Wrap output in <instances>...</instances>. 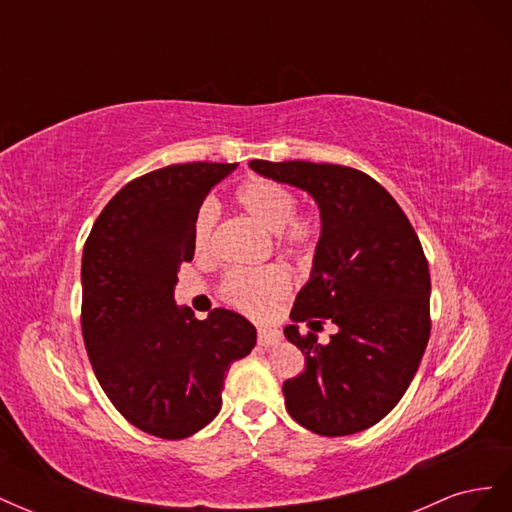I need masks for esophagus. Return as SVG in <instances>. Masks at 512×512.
<instances>
[{"instance_id":"34e87169","label":"esophagus","mask_w":512,"mask_h":512,"mask_svg":"<svg viewBox=\"0 0 512 512\" xmlns=\"http://www.w3.org/2000/svg\"><path fill=\"white\" fill-rule=\"evenodd\" d=\"M280 342H282V331L269 329V327H260L258 329V344L260 346L269 348V346H275V344H280Z\"/></svg>"}]
</instances>
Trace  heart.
Returning a JSON list of instances; mask_svg holds the SVG:
<instances>
[{
    "label": "heart",
    "instance_id": "obj_1",
    "mask_svg": "<svg viewBox=\"0 0 512 512\" xmlns=\"http://www.w3.org/2000/svg\"><path fill=\"white\" fill-rule=\"evenodd\" d=\"M237 205L265 230L275 232L277 241L290 252L305 254L316 243V220L312 215L294 213V194L286 185L267 177H250L237 188ZM218 207L205 203L194 222V252L207 254L213 239ZM290 290V273L284 267L237 269L222 284L224 299L245 314L260 316Z\"/></svg>",
    "mask_w": 512,
    "mask_h": 512
}]
</instances>
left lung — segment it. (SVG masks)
Returning a JSON list of instances; mask_svg holds the SVG:
<instances>
[{"label": "left lung", "instance_id": "left-lung-1", "mask_svg": "<svg viewBox=\"0 0 512 512\" xmlns=\"http://www.w3.org/2000/svg\"><path fill=\"white\" fill-rule=\"evenodd\" d=\"M254 173L314 198L320 237L292 322L331 320L337 333L288 324L305 371L284 382L286 410L320 436H350L389 414L404 397L429 339V267L406 213L378 181L348 166L252 160Z\"/></svg>", "mask_w": 512, "mask_h": 512}]
</instances>
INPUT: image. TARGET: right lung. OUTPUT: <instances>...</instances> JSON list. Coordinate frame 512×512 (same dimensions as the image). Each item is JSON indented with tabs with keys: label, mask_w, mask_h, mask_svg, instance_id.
Wrapping results in <instances>:
<instances>
[{
	"label": "right lung",
	"mask_w": 512,
	"mask_h": 512,
	"mask_svg": "<svg viewBox=\"0 0 512 512\" xmlns=\"http://www.w3.org/2000/svg\"><path fill=\"white\" fill-rule=\"evenodd\" d=\"M237 164H173L119 190L83 250V339L113 406L151 436L183 440L222 408L230 363L256 346V327L230 309L196 320L175 303L194 258V222Z\"/></svg>",
	"instance_id": "1"
}]
</instances>
